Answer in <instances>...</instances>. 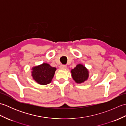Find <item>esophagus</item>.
<instances>
[{
  "instance_id": "34e87169",
  "label": "esophagus",
  "mask_w": 126,
  "mask_h": 126,
  "mask_svg": "<svg viewBox=\"0 0 126 126\" xmlns=\"http://www.w3.org/2000/svg\"><path fill=\"white\" fill-rule=\"evenodd\" d=\"M60 69H66V65L61 64L60 66Z\"/></svg>"
}]
</instances>
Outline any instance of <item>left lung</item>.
Instances as JSON below:
<instances>
[{"mask_svg":"<svg viewBox=\"0 0 126 126\" xmlns=\"http://www.w3.org/2000/svg\"><path fill=\"white\" fill-rule=\"evenodd\" d=\"M73 79L77 83H81L88 79L89 73L88 69L82 64L77 65L74 69L71 71Z\"/></svg>","mask_w":126,"mask_h":126,"instance_id":"8db88e82","label":"left lung"}]
</instances>
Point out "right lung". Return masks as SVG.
I'll list each match as a JSON object with an SVG mask.
<instances>
[{"mask_svg":"<svg viewBox=\"0 0 126 126\" xmlns=\"http://www.w3.org/2000/svg\"><path fill=\"white\" fill-rule=\"evenodd\" d=\"M32 76L33 79L41 85L50 83L54 76L56 68L52 67L49 64L43 63L32 69Z\"/></svg>","mask_w":126,"mask_h":126,"instance_id":"1","label":"right lung"}]
</instances>
